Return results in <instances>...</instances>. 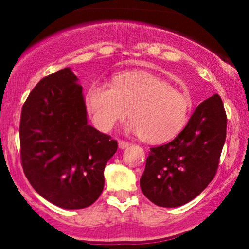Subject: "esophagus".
Instances as JSON below:
<instances>
[{"label": "esophagus", "instance_id": "1", "mask_svg": "<svg viewBox=\"0 0 249 249\" xmlns=\"http://www.w3.org/2000/svg\"><path fill=\"white\" fill-rule=\"evenodd\" d=\"M118 146H119V148H121V150H124V148L130 146V142H124V141H119L118 142Z\"/></svg>", "mask_w": 249, "mask_h": 249}]
</instances>
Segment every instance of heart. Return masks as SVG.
I'll return each instance as SVG.
<instances>
[{"instance_id": "b5f03b06", "label": "heart", "mask_w": 249, "mask_h": 249, "mask_svg": "<svg viewBox=\"0 0 249 249\" xmlns=\"http://www.w3.org/2000/svg\"><path fill=\"white\" fill-rule=\"evenodd\" d=\"M89 115L99 130L108 131L127 115L128 132L160 144L181 132L190 117L192 99L161 77L146 71H127L112 77L110 84L95 82L85 96Z\"/></svg>"}]
</instances>
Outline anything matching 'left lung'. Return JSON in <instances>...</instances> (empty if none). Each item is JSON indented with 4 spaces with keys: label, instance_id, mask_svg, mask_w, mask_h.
<instances>
[{
    "label": "left lung",
    "instance_id": "left-lung-1",
    "mask_svg": "<svg viewBox=\"0 0 249 249\" xmlns=\"http://www.w3.org/2000/svg\"><path fill=\"white\" fill-rule=\"evenodd\" d=\"M227 117L219 95L200 103L172 142L151 147L141 178L144 196L160 207H178L198 196L218 170Z\"/></svg>",
    "mask_w": 249,
    "mask_h": 249
}]
</instances>
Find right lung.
Instances as JSON below:
<instances>
[{"label":"right lung","instance_id":"obj_1","mask_svg":"<svg viewBox=\"0 0 249 249\" xmlns=\"http://www.w3.org/2000/svg\"><path fill=\"white\" fill-rule=\"evenodd\" d=\"M83 88L70 68L39 81L21 113L25 177L39 196L65 210L92 205L104 188V168L116 141L88 124Z\"/></svg>","mask_w":249,"mask_h":249}]
</instances>
